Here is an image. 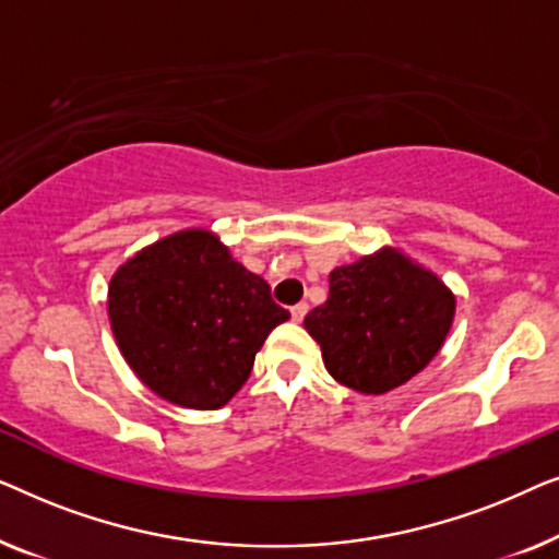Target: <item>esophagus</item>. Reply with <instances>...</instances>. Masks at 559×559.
<instances>
[{
	"mask_svg": "<svg viewBox=\"0 0 559 559\" xmlns=\"http://www.w3.org/2000/svg\"><path fill=\"white\" fill-rule=\"evenodd\" d=\"M308 302H297V305H293V310H289V312H293V320H295V323H302V320H305V316H308Z\"/></svg>",
	"mask_w": 559,
	"mask_h": 559,
	"instance_id": "obj_1",
	"label": "esophagus"
}]
</instances>
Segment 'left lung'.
I'll return each mask as SVG.
<instances>
[{"label":"left lung","mask_w":559,"mask_h":559,"mask_svg":"<svg viewBox=\"0 0 559 559\" xmlns=\"http://www.w3.org/2000/svg\"><path fill=\"white\" fill-rule=\"evenodd\" d=\"M455 297L394 249L331 272V295L308 312L325 369L343 386L384 394L425 369L450 331Z\"/></svg>","instance_id":"1"}]
</instances>
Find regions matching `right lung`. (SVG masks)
Returning a JSON list of instances; mask_svg holds the SVG:
<instances>
[{
	"mask_svg": "<svg viewBox=\"0 0 559 559\" xmlns=\"http://www.w3.org/2000/svg\"><path fill=\"white\" fill-rule=\"evenodd\" d=\"M109 318L121 356L152 392L180 407L218 409L289 312L216 236L193 228L119 266Z\"/></svg>",
	"mask_w": 559,
	"mask_h": 559,
	"instance_id": "1",
	"label": "right lung"
}]
</instances>
